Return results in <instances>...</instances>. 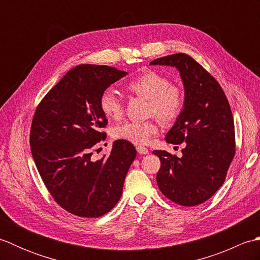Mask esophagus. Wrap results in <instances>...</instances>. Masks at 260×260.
I'll return each instance as SVG.
<instances>
[{
    "label": "esophagus",
    "instance_id": "1",
    "mask_svg": "<svg viewBox=\"0 0 260 260\" xmlns=\"http://www.w3.org/2000/svg\"><path fill=\"white\" fill-rule=\"evenodd\" d=\"M136 150H137V152H139L140 154H142V155H145V154H148V152H150L144 146H137Z\"/></svg>",
    "mask_w": 260,
    "mask_h": 260
}]
</instances>
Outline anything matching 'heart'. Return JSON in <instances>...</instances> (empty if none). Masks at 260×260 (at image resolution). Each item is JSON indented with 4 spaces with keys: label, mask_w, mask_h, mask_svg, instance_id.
I'll return each instance as SVG.
<instances>
[{
    "label": "heart",
    "mask_w": 260,
    "mask_h": 260,
    "mask_svg": "<svg viewBox=\"0 0 260 260\" xmlns=\"http://www.w3.org/2000/svg\"><path fill=\"white\" fill-rule=\"evenodd\" d=\"M126 89L148 101V113L170 123L179 117L184 105L181 88L170 84V80L155 71H146L127 82ZM102 113L109 119H118L123 115V102L113 89H106L99 99ZM158 132L155 120L124 121L115 126L112 136L116 140L129 142L135 145H145Z\"/></svg>",
    "instance_id": "b5f03b06"
}]
</instances>
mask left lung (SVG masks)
<instances>
[{
	"label": "left lung",
	"mask_w": 260,
	"mask_h": 260,
	"mask_svg": "<svg viewBox=\"0 0 260 260\" xmlns=\"http://www.w3.org/2000/svg\"><path fill=\"white\" fill-rule=\"evenodd\" d=\"M150 64L174 67L184 88L183 109L165 141L185 146L181 157L167 151L153 152L161 161L158 189L175 203L194 207L223 184L235 156L233 113L218 81L187 54H171Z\"/></svg>",
	"instance_id": "obj_1"
}]
</instances>
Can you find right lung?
I'll list each match as a JSON object with an SVG mask.
<instances>
[{
    "instance_id": "obj_1",
    "label": "right lung",
    "mask_w": 260,
    "mask_h": 260,
    "mask_svg": "<svg viewBox=\"0 0 260 260\" xmlns=\"http://www.w3.org/2000/svg\"><path fill=\"white\" fill-rule=\"evenodd\" d=\"M126 75L108 66H77L47 93L33 117L30 145L39 174L59 206L78 217L98 218L115 207L136 157L133 144L118 140L108 156L91 159L93 146L106 139L99 99Z\"/></svg>"
}]
</instances>
